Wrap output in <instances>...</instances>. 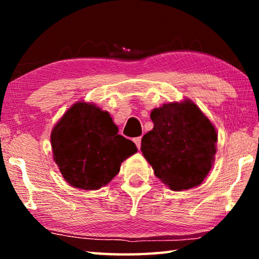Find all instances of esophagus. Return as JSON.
Segmentation results:
<instances>
[{"instance_id": "1", "label": "esophagus", "mask_w": 259, "mask_h": 259, "mask_svg": "<svg viewBox=\"0 0 259 259\" xmlns=\"http://www.w3.org/2000/svg\"><path fill=\"white\" fill-rule=\"evenodd\" d=\"M134 142H135V144H136V146H137V148L139 150V148H140V145H142V137L134 138Z\"/></svg>"}]
</instances>
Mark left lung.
I'll list each match as a JSON object with an SVG mask.
<instances>
[{
    "instance_id": "left-lung-1",
    "label": "left lung",
    "mask_w": 259,
    "mask_h": 259,
    "mask_svg": "<svg viewBox=\"0 0 259 259\" xmlns=\"http://www.w3.org/2000/svg\"><path fill=\"white\" fill-rule=\"evenodd\" d=\"M154 126L142 139V150L154 175L170 190L200 185L211 169L217 134L211 122L190 100L153 109Z\"/></svg>"
}]
</instances>
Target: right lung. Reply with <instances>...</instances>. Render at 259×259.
<instances>
[{"label":"right lung","instance_id":"right-lung-1","mask_svg":"<svg viewBox=\"0 0 259 259\" xmlns=\"http://www.w3.org/2000/svg\"><path fill=\"white\" fill-rule=\"evenodd\" d=\"M117 131L107 112L94 104H74L51 134L54 159L65 181L81 190H98L111 182L122 162L137 152Z\"/></svg>","mask_w":259,"mask_h":259}]
</instances>
